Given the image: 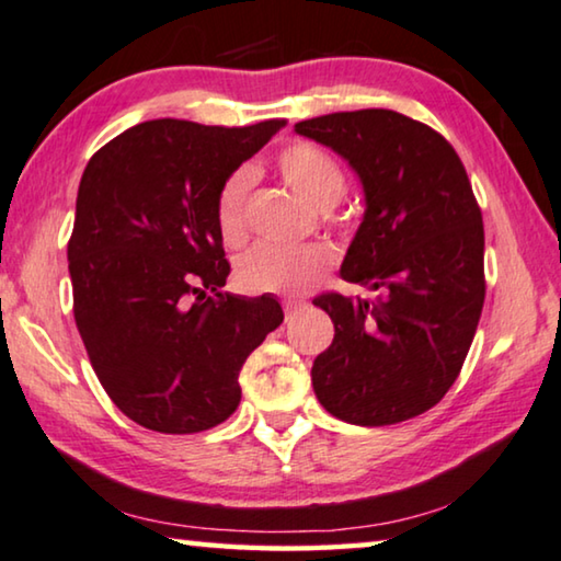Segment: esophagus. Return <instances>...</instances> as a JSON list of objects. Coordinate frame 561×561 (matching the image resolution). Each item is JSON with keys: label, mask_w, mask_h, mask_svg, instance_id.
I'll return each mask as SVG.
<instances>
[{"label": "esophagus", "mask_w": 561, "mask_h": 561, "mask_svg": "<svg viewBox=\"0 0 561 561\" xmlns=\"http://www.w3.org/2000/svg\"><path fill=\"white\" fill-rule=\"evenodd\" d=\"M300 306H304V300L300 298H283V311H286V319H290V316H294Z\"/></svg>", "instance_id": "obj_1"}]
</instances>
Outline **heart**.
Wrapping results in <instances>:
<instances>
[{"mask_svg":"<svg viewBox=\"0 0 561 561\" xmlns=\"http://www.w3.org/2000/svg\"><path fill=\"white\" fill-rule=\"evenodd\" d=\"M278 169L290 190L319 213L334 207L346 192L344 167L316 144L296 141L286 146L278 157ZM250 184H253V172L238 169L217 192L215 220L225 242H240L245 234ZM327 267L329 255L321 248L261 242L240 255L234 275L248 294H298L319 280Z\"/></svg>","mask_w":561,"mask_h":561,"instance_id":"b5f03b06","label":"heart"}]
</instances>
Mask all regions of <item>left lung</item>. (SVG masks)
Here are the masks:
<instances>
[{"instance_id":"1","label":"left lung","mask_w":561,"mask_h":561,"mask_svg":"<svg viewBox=\"0 0 561 561\" xmlns=\"http://www.w3.org/2000/svg\"><path fill=\"white\" fill-rule=\"evenodd\" d=\"M296 134L334 149L364 190L341 278L375 298L323 294L334 321L311 381L331 415L362 427L417 417L458 379L485 298L483 220L456 149L397 111L329 113Z\"/></svg>"}]
</instances>
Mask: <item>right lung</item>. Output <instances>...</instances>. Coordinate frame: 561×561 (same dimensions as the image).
Wrapping results in <instances>:
<instances>
[{
  "instance_id": "obj_1",
  "label": "right lung",
  "mask_w": 561,
  "mask_h": 561,
  "mask_svg": "<svg viewBox=\"0 0 561 561\" xmlns=\"http://www.w3.org/2000/svg\"><path fill=\"white\" fill-rule=\"evenodd\" d=\"M283 126L146 121L88 161L68 242L72 313L103 389L146 430L225 422L242 364L283 323L271 294L220 290L230 263L215 220L222 182Z\"/></svg>"
}]
</instances>
